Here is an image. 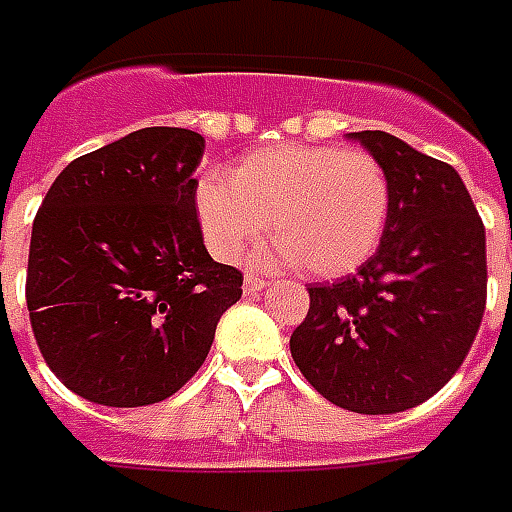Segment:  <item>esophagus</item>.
<instances>
[{
  "instance_id": "1",
  "label": "esophagus",
  "mask_w": 512,
  "mask_h": 512,
  "mask_svg": "<svg viewBox=\"0 0 512 512\" xmlns=\"http://www.w3.org/2000/svg\"><path fill=\"white\" fill-rule=\"evenodd\" d=\"M267 286H270V281L256 278V275H248V278H245V284H242V289H245V295H256V292H262V289H267Z\"/></svg>"
}]
</instances>
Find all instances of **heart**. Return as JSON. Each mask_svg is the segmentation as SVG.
<instances>
[{"mask_svg": "<svg viewBox=\"0 0 512 512\" xmlns=\"http://www.w3.org/2000/svg\"><path fill=\"white\" fill-rule=\"evenodd\" d=\"M195 209L206 248L220 262H237L267 226L278 239L264 253L267 262L336 278L378 250L391 179L366 151L292 143L250 154L228 179L198 181Z\"/></svg>", "mask_w": 512, "mask_h": 512, "instance_id": "b5f03b06", "label": "heart"}]
</instances>
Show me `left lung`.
I'll return each instance as SVG.
<instances>
[{
	"mask_svg": "<svg viewBox=\"0 0 512 512\" xmlns=\"http://www.w3.org/2000/svg\"><path fill=\"white\" fill-rule=\"evenodd\" d=\"M391 179V215L358 273L308 286L289 339L303 378L355 413H400L447 386L485 311V226L458 170L389 132H350Z\"/></svg>",
	"mask_w": 512,
	"mask_h": 512,
	"instance_id": "1",
	"label": "left lung"
}]
</instances>
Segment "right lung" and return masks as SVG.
Listing matches in <instances>:
<instances>
[{"label": "right lung", "mask_w": 512, "mask_h": 512, "mask_svg": "<svg viewBox=\"0 0 512 512\" xmlns=\"http://www.w3.org/2000/svg\"><path fill=\"white\" fill-rule=\"evenodd\" d=\"M204 137L148 126L74 159L32 223L27 308L43 361L110 408L168 400L201 369L242 273L195 212Z\"/></svg>", "instance_id": "obj_1"}]
</instances>
